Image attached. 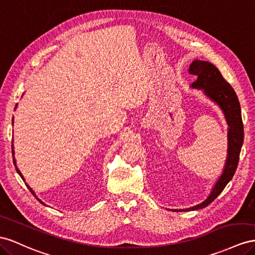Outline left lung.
I'll return each mask as SVG.
<instances>
[{
	"instance_id": "obj_1",
	"label": "left lung",
	"mask_w": 255,
	"mask_h": 255,
	"mask_svg": "<svg viewBox=\"0 0 255 255\" xmlns=\"http://www.w3.org/2000/svg\"><path fill=\"white\" fill-rule=\"evenodd\" d=\"M189 73L197 76L192 88L203 90L205 95L213 101L222 109L226 122L229 125L228 132V159H226L222 175L220 176L210 195L205 201L187 209H175L173 211H191L207 207L224 190L235 174L239 162V154L244 142V123L242 109L237 95L232 86L226 81L218 68L208 61L194 60L190 65Z\"/></svg>"
}]
</instances>
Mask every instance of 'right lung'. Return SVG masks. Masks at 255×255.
<instances>
[{
    "label": "right lung",
    "mask_w": 255,
    "mask_h": 255,
    "mask_svg": "<svg viewBox=\"0 0 255 255\" xmlns=\"http://www.w3.org/2000/svg\"><path fill=\"white\" fill-rule=\"evenodd\" d=\"M16 106H17V105H16ZM15 108H16V107H15ZM12 125H13V117H12ZM11 151H12V160H13V164H15V166H16V160H15V156H13V146H11ZM16 170H17V173H18V174L20 175V177H21V178L23 179V180H24V178H23V176L21 175V173H20V170H19V169L17 168V166H16ZM26 187H27V189H29V190L31 191V193H32V194H33L34 196H35V197H36V199H37V201H38V202H40V203H42V204H44V203H43L42 201H40V199H39V198H37V196L35 195V193H34V191H33V190H32V189H31V188L29 187V185H27V184H26Z\"/></svg>",
    "instance_id": "1"
}]
</instances>
